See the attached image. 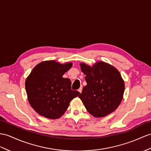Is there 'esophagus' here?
I'll return each instance as SVG.
<instances>
[{
	"label": "esophagus",
	"instance_id": "1",
	"mask_svg": "<svg viewBox=\"0 0 151 151\" xmlns=\"http://www.w3.org/2000/svg\"><path fill=\"white\" fill-rule=\"evenodd\" d=\"M82 90H83V88H82V87L79 88V89L78 90V91H79V93H81V92H82Z\"/></svg>",
	"mask_w": 151,
	"mask_h": 151
}]
</instances>
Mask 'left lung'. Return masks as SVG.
I'll return each mask as SVG.
<instances>
[{"mask_svg":"<svg viewBox=\"0 0 151 151\" xmlns=\"http://www.w3.org/2000/svg\"><path fill=\"white\" fill-rule=\"evenodd\" d=\"M87 83L79 97L87 111L95 117L105 116L118 108L122 100L124 82L120 72L104 62L93 67L81 63Z\"/></svg>","mask_w":151,"mask_h":151,"instance_id":"1","label":"left lung"}]
</instances>
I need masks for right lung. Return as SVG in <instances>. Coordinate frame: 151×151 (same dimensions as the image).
I'll return each instance as SVG.
<instances>
[{"label": "right lung", "instance_id": "1", "mask_svg": "<svg viewBox=\"0 0 151 151\" xmlns=\"http://www.w3.org/2000/svg\"><path fill=\"white\" fill-rule=\"evenodd\" d=\"M72 65L52 60L42 62L32 69L25 81V90L29 104L40 115L59 119L70 102L80 94L71 89L70 80L63 78Z\"/></svg>", "mask_w": 151, "mask_h": 151}]
</instances>
